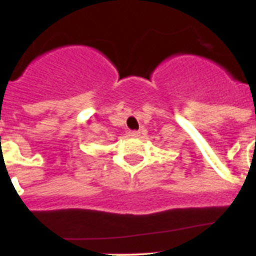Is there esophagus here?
<instances>
[{
	"instance_id": "esophagus-1",
	"label": "esophagus",
	"mask_w": 256,
	"mask_h": 256,
	"mask_svg": "<svg viewBox=\"0 0 256 256\" xmlns=\"http://www.w3.org/2000/svg\"><path fill=\"white\" fill-rule=\"evenodd\" d=\"M140 134H141V132H140V130H130V137H138Z\"/></svg>"
}]
</instances>
